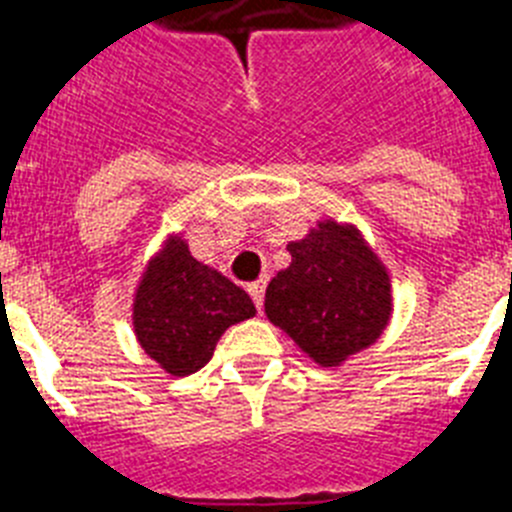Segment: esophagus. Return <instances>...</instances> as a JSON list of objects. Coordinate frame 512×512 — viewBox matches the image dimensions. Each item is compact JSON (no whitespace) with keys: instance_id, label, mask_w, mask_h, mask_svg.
Returning <instances> with one entry per match:
<instances>
[{"instance_id":"1","label":"esophagus","mask_w":512,"mask_h":512,"mask_svg":"<svg viewBox=\"0 0 512 512\" xmlns=\"http://www.w3.org/2000/svg\"><path fill=\"white\" fill-rule=\"evenodd\" d=\"M264 292H266V279H259V282H253L251 287H248V295H251V300H253V305L259 307H264Z\"/></svg>"}]
</instances>
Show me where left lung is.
<instances>
[{
  "label": "left lung",
  "instance_id": "left-lung-1",
  "mask_svg": "<svg viewBox=\"0 0 512 512\" xmlns=\"http://www.w3.org/2000/svg\"><path fill=\"white\" fill-rule=\"evenodd\" d=\"M287 251L292 264L266 287V318L320 366L372 346L390 320V277L359 230L325 220Z\"/></svg>",
  "mask_w": 512,
  "mask_h": 512
}]
</instances>
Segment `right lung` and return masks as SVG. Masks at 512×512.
Here are the masks:
<instances>
[{"label": "right lung", "instance_id": "right-lung-1", "mask_svg": "<svg viewBox=\"0 0 512 512\" xmlns=\"http://www.w3.org/2000/svg\"><path fill=\"white\" fill-rule=\"evenodd\" d=\"M253 315L251 297L194 259L182 238H171L148 264L133 302L140 346L171 377L202 369L225 330Z\"/></svg>", "mask_w": 512, "mask_h": 512}]
</instances>
